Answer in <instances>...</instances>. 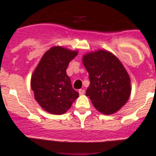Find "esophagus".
<instances>
[{"label": "esophagus", "instance_id": "34e87169", "mask_svg": "<svg viewBox=\"0 0 156 156\" xmlns=\"http://www.w3.org/2000/svg\"><path fill=\"white\" fill-rule=\"evenodd\" d=\"M78 92H79L80 94H85V91L84 89H80L79 91H78Z\"/></svg>", "mask_w": 156, "mask_h": 156}]
</instances>
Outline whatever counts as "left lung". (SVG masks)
<instances>
[{
	"mask_svg": "<svg viewBox=\"0 0 156 156\" xmlns=\"http://www.w3.org/2000/svg\"><path fill=\"white\" fill-rule=\"evenodd\" d=\"M90 85L86 95L104 115L115 113L125 105L131 94V80L119 58L112 52L98 50L83 55Z\"/></svg>",
	"mask_w": 156,
	"mask_h": 156,
	"instance_id": "obj_1",
	"label": "left lung"
}]
</instances>
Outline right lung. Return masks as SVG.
Masks as SVG:
<instances>
[{
    "label": "right lung",
    "mask_w": 156,
    "mask_h": 156,
    "mask_svg": "<svg viewBox=\"0 0 156 156\" xmlns=\"http://www.w3.org/2000/svg\"><path fill=\"white\" fill-rule=\"evenodd\" d=\"M78 55L62 46H54L45 52L30 78L34 98L48 112L62 115L71 107L79 94L73 89L67 75L68 64Z\"/></svg>",
    "instance_id": "1"
}]
</instances>
